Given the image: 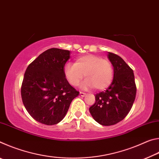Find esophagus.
Instances as JSON below:
<instances>
[{"instance_id":"obj_1","label":"esophagus","mask_w":159,"mask_h":159,"mask_svg":"<svg viewBox=\"0 0 159 159\" xmlns=\"http://www.w3.org/2000/svg\"><path fill=\"white\" fill-rule=\"evenodd\" d=\"M85 95H86V94H85V93H83V92H80V95L81 96V97H84Z\"/></svg>"}]
</instances>
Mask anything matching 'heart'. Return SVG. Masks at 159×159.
Instances as JSON below:
<instances>
[{
    "label": "heart",
    "mask_w": 159,
    "mask_h": 159,
    "mask_svg": "<svg viewBox=\"0 0 159 159\" xmlns=\"http://www.w3.org/2000/svg\"><path fill=\"white\" fill-rule=\"evenodd\" d=\"M64 74L70 84L79 85L83 77L87 78L83 83V88L94 87L96 90H104L113 79V66L111 61L93 55L82 56L76 63H66Z\"/></svg>",
    "instance_id": "heart-1"
}]
</instances>
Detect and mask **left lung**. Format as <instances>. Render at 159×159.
<instances>
[{
  "label": "left lung",
  "instance_id": "obj_1",
  "mask_svg": "<svg viewBox=\"0 0 159 159\" xmlns=\"http://www.w3.org/2000/svg\"><path fill=\"white\" fill-rule=\"evenodd\" d=\"M114 66V79L106 90L95 95V102L89 109L91 115L102 125L121 121L133 107L137 88L133 69L119 56L108 52Z\"/></svg>",
  "mask_w": 159,
  "mask_h": 159
}]
</instances>
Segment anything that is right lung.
I'll return each mask as SVG.
<instances>
[{"label": "right lung", "mask_w": 159, "mask_h": 159, "mask_svg": "<svg viewBox=\"0 0 159 159\" xmlns=\"http://www.w3.org/2000/svg\"><path fill=\"white\" fill-rule=\"evenodd\" d=\"M70 51L50 48L29 64L25 73L21 95L26 111L36 121L51 125L65 116L79 92L69 84L64 66Z\"/></svg>", "instance_id": "add662e5"}]
</instances>
